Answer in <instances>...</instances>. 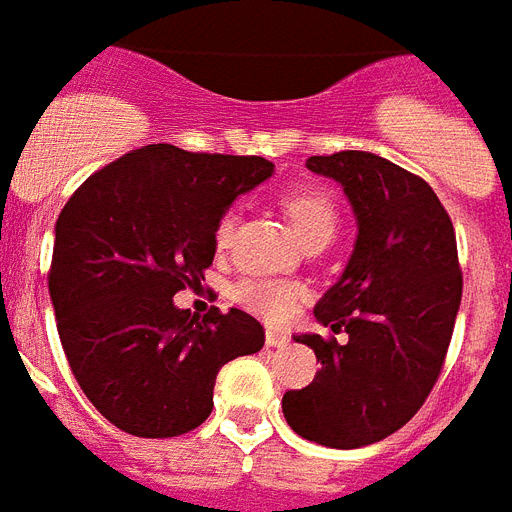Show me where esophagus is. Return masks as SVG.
Returning a JSON list of instances; mask_svg holds the SVG:
<instances>
[{"label": "esophagus", "mask_w": 512, "mask_h": 512, "mask_svg": "<svg viewBox=\"0 0 512 512\" xmlns=\"http://www.w3.org/2000/svg\"><path fill=\"white\" fill-rule=\"evenodd\" d=\"M287 342L289 337L284 335V332H276V329H268V332H265V345H268V348H284Z\"/></svg>", "instance_id": "1"}]
</instances>
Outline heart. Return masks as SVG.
Segmentation results:
<instances>
[{"label": "heart", "instance_id": "heart-1", "mask_svg": "<svg viewBox=\"0 0 512 512\" xmlns=\"http://www.w3.org/2000/svg\"><path fill=\"white\" fill-rule=\"evenodd\" d=\"M281 212L295 228L297 239L303 247L311 244H329L337 231L340 215H337L335 199L321 188H292L281 193ZM239 225L236 209H228L217 217L215 223V247L228 249ZM303 297V287L295 281L281 279H247L233 289V303L241 305L244 311L255 313L257 319L268 324H284L295 313V305Z\"/></svg>", "mask_w": 512, "mask_h": 512}]
</instances>
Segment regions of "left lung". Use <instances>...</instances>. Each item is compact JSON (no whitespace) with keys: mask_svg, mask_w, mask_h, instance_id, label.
Listing matches in <instances>:
<instances>
[{"mask_svg":"<svg viewBox=\"0 0 512 512\" xmlns=\"http://www.w3.org/2000/svg\"><path fill=\"white\" fill-rule=\"evenodd\" d=\"M305 167L337 180L358 220L348 268L313 311L348 342L295 337L321 372L281 409L297 436L358 449L404 428L444 369L462 300L457 236L436 191L382 156L337 151Z\"/></svg>","mask_w":512,"mask_h":512,"instance_id":"1","label":"left lung"}]
</instances>
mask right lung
Here are the masks:
<instances>
[{
	"label": "right lung",
	"instance_id": "right-lung-1",
	"mask_svg": "<svg viewBox=\"0 0 512 512\" xmlns=\"http://www.w3.org/2000/svg\"><path fill=\"white\" fill-rule=\"evenodd\" d=\"M263 156L143 146L90 175L55 223L47 273L63 353L108 422L172 438L212 412L217 372L263 348L265 329L231 308L204 319L172 297L215 257V223L265 177Z\"/></svg>",
	"mask_w": 512,
	"mask_h": 512
}]
</instances>
